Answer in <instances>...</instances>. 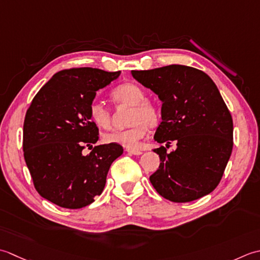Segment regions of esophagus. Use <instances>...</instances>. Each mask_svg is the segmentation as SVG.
Returning a JSON list of instances; mask_svg holds the SVG:
<instances>
[{"label":"esophagus","instance_id":"34e87169","mask_svg":"<svg viewBox=\"0 0 260 260\" xmlns=\"http://www.w3.org/2000/svg\"><path fill=\"white\" fill-rule=\"evenodd\" d=\"M126 152H129V153H131V155H136V156H139V155H141L142 153V151H140V150H137V149H126Z\"/></svg>","mask_w":260,"mask_h":260}]
</instances>
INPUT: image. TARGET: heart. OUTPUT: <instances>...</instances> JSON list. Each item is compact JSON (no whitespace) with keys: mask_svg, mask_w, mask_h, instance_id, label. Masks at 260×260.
Masks as SVG:
<instances>
[{"mask_svg":"<svg viewBox=\"0 0 260 260\" xmlns=\"http://www.w3.org/2000/svg\"><path fill=\"white\" fill-rule=\"evenodd\" d=\"M112 98L116 103L131 105L129 123L124 130H112L103 135L105 144H116L134 149L138 148L140 140L147 134L148 126H155L159 121V111L136 83H123L112 91ZM89 118L98 126L108 129L111 124V112L101 101H93L88 109Z\"/></svg>","mask_w":260,"mask_h":260,"instance_id":"heart-1","label":"heart"}]
</instances>
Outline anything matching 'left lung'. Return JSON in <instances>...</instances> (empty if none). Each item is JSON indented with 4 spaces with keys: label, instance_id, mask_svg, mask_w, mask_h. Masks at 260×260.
Instances as JSON below:
<instances>
[{
    "label": "left lung",
    "instance_id": "left-lung-1",
    "mask_svg": "<svg viewBox=\"0 0 260 260\" xmlns=\"http://www.w3.org/2000/svg\"><path fill=\"white\" fill-rule=\"evenodd\" d=\"M131 74L162 102V121L153 139L159 144L176 141L177 146L171 153L165 147L153 150L161 162L149 177L152 186L176 203L210 194L219 185L234 147V122L214 82L204 72L184 65Z\"/></svg>",
    "mask_w": 260,
    "mask_h": 260
}]
</instances>
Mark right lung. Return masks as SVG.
<instances>
[{
	"label": "right lung",
	"instance_id": "obj_1",
	"mask_svg": "<svg viewBox=\"0 0 260 260\" xmlns=\"http://www.w3.org/2000/svg\"><path fill=\"white\" fill-rule=\"evenodd\" d=\"M121 72L81 67L56 73L36 94L23 123V155L35 188L60 208L81 209L103 192L107 175L123 148L85 146L99 140L89 105ZM92 147V146H91Z\"/></svg>",
	"mask_w": 260,
	"mask_h": 260
}]
</instances>
